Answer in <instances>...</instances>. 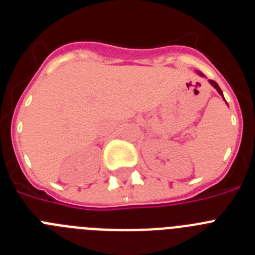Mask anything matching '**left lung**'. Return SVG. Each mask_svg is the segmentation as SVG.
<instances>
[{"mask_svg": "<svg viewBox=\"0 0 255 255\" xmlns=\"http://www.w3.org/2000/svg\"><path fill=\"white\" fill-rule=\"evenodd\" d=\"M198 74H199V75H200V76H204V75H203V74L200 73V71H198ZM208 82H209V84H211V85H212V87L215 88V89H216V91H217V92H218V93H220V96H222V98H224V100H225V97H224V93H222V91H221V88H220V87H218V84H217V83H216V82H213V80H208ZM225 101H226V100H225ZM226 103H227V102H226Z\"/></svg>", "mask_w": 255, "mask_h": 255, "instance_id": "obj_1", "label": "left lung"}]
</instances>
